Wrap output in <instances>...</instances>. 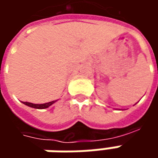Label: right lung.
I'll return each mask as SVG.
<instances>
[{"label": "right lung", "mask_w": 158, "mask_h": 158, "mask_svg": "<svg viewBox=\"0 0 158 158\" xmlns=\"http://www.w3.org/2000/svg\"><path fill=\"white\" fill-rule=\"evenodd\" d=\"M55 102H57V100L51 101V102L45 103V104H32V103H30V102H22V103L24 104L25 106L31 107V108H35V109H46V108L50 107L52 105H53Z\"/></svg>", "instance_id": "right-lung-1"}]
</instances>
